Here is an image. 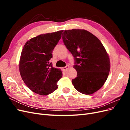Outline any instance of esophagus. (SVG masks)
Instances as JSON below:
<instances>
[{"label": "esophagus", "mask_w": 130, "mask_h": 130, "mask_svg": "<svg viewBox=\"0 0 130 130\" xmlns=\"http://www.w3.org/2000/svg\"><path fill=\"white\" fill-rule=\"evenodd\" d=\"M69 68V66H66V67H64L62 68V69L63 71H67V69H68Z\"/></svg>", "instance_id": "obj_1"}]
</instances>
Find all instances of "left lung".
I'll list each match as a JSON object with an SVG mask.
<instances>
[{
	"instance_id": "8db88e82",
	"label": "left lung",
	"mask_w": 130,
	"mask_h": 130,
	"mask_svg": "<svg viewBox=\"0 0 130 130\" xmlns=\"http://www.w3.org/2000/svg\"><path fill=\"white\" fill-rule=\"evenodd\" d=\"M62 38L75 60L77 77L72 82L74 88L89 95L100 89L110 70L109 56L100 41L85 30H65Z\"/></svg>"
}]
</instances>
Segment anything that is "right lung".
I'll use <instances>...</instances> for the list:
<instances>
[{"label": "right lung", "mask_w": 130, "mask_h": 130, "mask_svg": "<svg viewBox=\"0 0 130 130\" xmlns=\"http://www.w3.org/2000/svg\"><path fill=\"white\" fill-rule=\"evenodd\" d=\"M62 32L38 35L27 41L22 50L19 64L22 80L29 89L41 95L57 89V82L62 77L61 70L50 62Z\"/></svg>", "instance_id": "1"}]
</instances>
